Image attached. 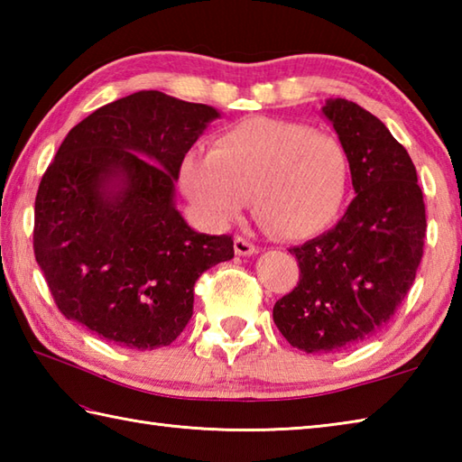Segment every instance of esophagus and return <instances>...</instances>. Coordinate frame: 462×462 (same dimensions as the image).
I'll return each mask as SVG.
<instances>
[{
	"mask_svg": "<svg viewBox=\"0 0 462 462\" xmlns=\"http://www.w3.org/2000/svg\"><path fill=\"white\" fill-rule=\"evenodd\" d=\"M234 250H236L238 256H252V254L258 252V246L246 236H236L234 238Z\"/></svg>",
	"mask_w": 462,
	"mask_h": 462,
	"instance_id": "obj_1",
	"label": "esophagus"
}]
</instances>
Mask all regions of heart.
<instances>
[{"label": "heart", "instance_id": "obj_1", "mask_svg": "<svg viewBox=\"0 0 462 462\" xmlns=\"http://www.w3.org/2000/svg\"><path fill=\"white\" fill-rule=\"evenodd\" d=\"M180 180L192 202L216 224L254 212L273 236H316L337 218L347 199L351 162L337 136L306 123L250 119L190 154Z\"/></svg>", "mask_w": 462, "mask_h": 462}]
</instances>
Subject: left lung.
Here are the masks:
<instances>
[{
	"label": "left lung",
	"mask_w": 462,
	"mask_h": 462,
	"mask_svg": "<svg viewBox=\"0 0 462 462\" xmlns=\"http://www.w3.org/2000/svg\"><path fill=\"white\" fill-rule=\"evenodd\" d=\"M331 121L351 162L356 199L336 228L290 254L300 282L273 306V323L293 347L336 353L385 328L423 258L427 214L417 171L375 115L329 99Z\"/></svg>",
	"instance_id": "left-lung-1"
}]
</instances>
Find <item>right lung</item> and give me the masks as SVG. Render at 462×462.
<instances>
[{
	"label": "right lung",
	"instance_id": "1",
	"mask_svg": "<svg viewBox=\"0 0 462 462\" xmlns=\"http://www.w3.org/2000/svg\"><path fill=\"white\" fill-rule=\"evenodd\" d=\"M218 111L139 91L75 125L35 196L33 252L67 319L154 349L192 318L194 283L234 258L230 234L194 232L174 208L186 152Z\"/></svg>",
	"mask_w": 462,
	"mask_h": 462
}]
</instances>
